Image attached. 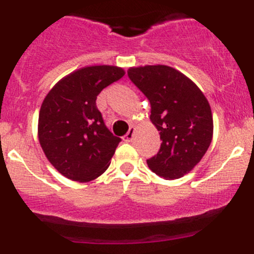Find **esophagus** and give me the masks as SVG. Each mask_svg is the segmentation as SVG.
Masks as SVG:
<instances>
[{"label":"esophagus","mask_w":254,"mask_h":254,"mask_svg":"<svg viewBox=\"0 0 254 254\" xmlns=\"http://www.w3.org/2000/svg\"><path fill=\"white\" fill-rule=\"evenodd\" d=\"M134 132H135V127H131L129 129V131H127V134H125V136H124L125 141H131L132 137H134Z\"/></svg>","instance_id":"obj_1"}]
</instances>
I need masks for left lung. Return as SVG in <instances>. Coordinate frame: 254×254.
Segmentation results:
<instances>
[{
    "label": "left lung",
    "mask_w": 254,
    "mask_h": 254,
    "mask_svg": "<svg viewBox=\"0 0 254 254\" xmlns=\"http://www.w3.org/2000/svg\"><path fill=\"white\" fill-rule=\"evenodd\" d=\"M127 76L150 101L152 124L162 140L147 166L165 179L181 178L203 158L212 139L210 104L186 75L166 65L130 67Z\"/></svg>",
    "instance_id": "obj_1"
}]
</instances>
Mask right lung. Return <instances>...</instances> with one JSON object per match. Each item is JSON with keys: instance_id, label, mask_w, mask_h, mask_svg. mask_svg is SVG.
Listing matches in <instances>:
<instances>
[{"instance_id": "1", "label": "right lung", "mask_w": 254, "mask_h": 254, "mask_svg": "<svg viewBox=\"0 0 254 254\" xmlns=\"http://www.w3.org/2000/svg\"><path fill=\"white\" fill-rule=\"evenodd\" d=\"M124 75L117 66H87L60 79L43 101L38 122L40 146L66 178L92 181L111 165L122 139L106 127L96 99Z\"/></svg>"}]
</instances>
